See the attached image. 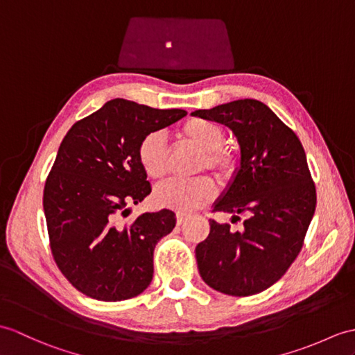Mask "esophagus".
Segmentation results:
<instances>
[{
  "instance_id": "esophagus-1",
  "label": "esophagus",
  "mask_w": 355,
  "mask_h": 355,
  "mask_svg": "<svg viewBox=\"0 0 355 355\" xmlns=\"http://www.w3.org/2000/svg\"><path fill=\"white\" fill-rule=\"evenodd\" d=\"M187 218H189L187 213H181V211H178V213H177V224H178V225L184 224V222L187 220Z\"/></svg>"
}]
</instances>
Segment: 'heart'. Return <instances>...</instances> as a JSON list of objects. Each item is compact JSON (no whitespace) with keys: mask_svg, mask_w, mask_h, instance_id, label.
<instances>
[{"mask_svg":"<svg viewBox=\"0 0 355 355\" xmlns=\"http://www.w3.org/2000/svg\"><path fill=\"white\" fill-rule=\"evenodd\" d=\"M180 135L186 142L192 144L204 153L200 169H210L222 178L228 180L236 171L234 154L224 148L225 130L218 122L202 118L186 121L180 128ZM136 159L145 175L160 181L166 175V148L160 133H148L140 139ZM216 195V186L209 177L189 181H169L154 193V201L162 207L174 210H195L210 202Z\"/></svg>","mask_w":355,"mask_h":355,"instance_id":"obj_1","label":"heart"}]
</instances>
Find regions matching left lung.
Returning <instances> with one entry per match:
<instances>
[{
	"instance_id": "obj_1",
	"label": "left lung",
	"mask_w": 355,
	"mask_h": 355,
	"mask_svg": "<svg viewBox=\"0 0 355 355\" xmlns=\"http://www.w3.org/2000/svg\"><path fill=\"white\" fill-rule=\"evenodd\" d=\"M192 116L232 130L239 164L213 210L239 219L242 232L210 220V233L195 248L200 275L211 289L232 296L266 291L282 278L302 248L315 215L316 191L304 148L266 104L237 100Z\"/></svg>"
}]
</instances>
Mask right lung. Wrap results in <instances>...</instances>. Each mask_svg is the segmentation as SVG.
<instances>
[{
  "mask_svg": "<svg viewBox=\"0 0 355 355\" xmlns=\"http://www.w3.org/2000/svg\"><path fill=\"white\" fill-rule=\"evenodd\" d=\"M186 114L116 98L73 123L62 140L44 211L57 266L81 293L114 302L150 286L154 248L174 230L175 213H142L130 224L121 216L151 193L136 159L140 139Z\"/></svg>",
  "mask_w": 355,
  "mask_h": 355,
  "instance_id": "right-lung-1",
  "label": "right lung"
}]
</instances>
